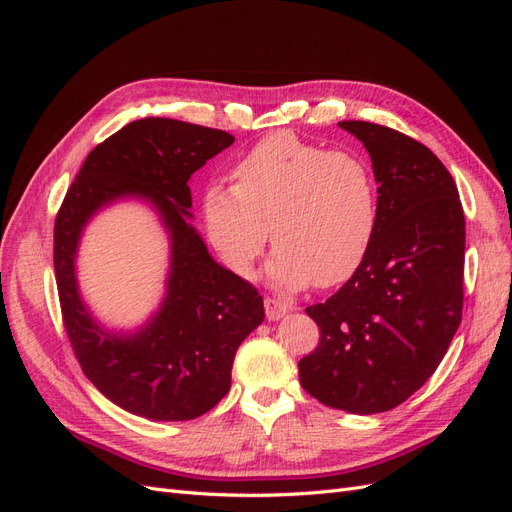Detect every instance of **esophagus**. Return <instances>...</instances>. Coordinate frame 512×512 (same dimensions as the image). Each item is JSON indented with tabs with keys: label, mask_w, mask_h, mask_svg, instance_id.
I'll list each match as a JSON object with an SVG mask.
<instances>
[{
	"label": "esophagus",
	"mask_w": 512,
	"mask_h": 512,
	"mask_svg": "<svg viewBox=\"0 0 512 512\" xmlns=\"http://www.w3.org/2000/svg\"><path fill=\"white\" fill-rule=\"evenodd\" d=\"M265 309H267V318L269 320H280L288 314V305L282 303V301H275V299H265Z\"/></svg>",
	"instance_id": "1"
}]
</instances>
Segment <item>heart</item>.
I'll list each match as a JSON object with an SVG mask.
<instances>
[{
	"mask_svg": "<svg viewBox=\"0 0 512 512\" xmlns=\"http://www.w3.org/2000/svg\"><path fill=\"white\" fill-rule=\"evenodd\" d=\"M203 220L232 271H250L271 235L277 247L267 275L277 288L314 280L327 288L363 265L378 226V185L356 153L275 132L235 166V185H209Z\"/></svg>",
	"mask_w": 512,
	"mask_h": 512,
	"instance_id": "obj_1",
	"label": "heart"
}]
</instances>
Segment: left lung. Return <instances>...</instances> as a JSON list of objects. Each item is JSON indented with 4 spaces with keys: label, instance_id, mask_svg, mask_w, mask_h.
Returning a JSON list of instances; mask_svg holds the SVG:
<instances>
[{
    "label": "left lung",
    "instance_id": "8db88e82",
    "mask_svg": "<svg viewBox=\"0 0 512 512\" xmlns=\"http://www.w3.org/2000/svg\"><path fill=\"white\" fill-rule=\"evenodd\" d=\"M337 126L369 153L378 226L359 271L305 309L320 344L299 361V380L324 406L376 414L421 389L459 329L466 220L451 173L425 145L369 121Z\"/></svg>",
    "mask_w": 512,
    "mask_h": 512
}]
</instances>
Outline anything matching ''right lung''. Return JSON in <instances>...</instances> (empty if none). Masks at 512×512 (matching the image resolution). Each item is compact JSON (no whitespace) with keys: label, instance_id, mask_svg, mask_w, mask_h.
<instances>
[{"label":"right lung","instance_id":"add662e5","mask_svg":"<svg viewBox=\"0 0 512 512\" xmlns=\"http://www.w3.org/2000/svg\"><path fill=\"white\" fill-rule=\"evenodd\" d=\"M235 136L145 117L89 153L55 220V275L66 331L85 376L115 406L149 421H192L230 391L237 348L265 320L258 290L222 267L192 226L190 177ZM121 199L157 211L169 235L161 307L138 330H106L86 307L75 258L86 224Z\"/></svg>","mask_w":512,"mask_h":512}]
</instances>
